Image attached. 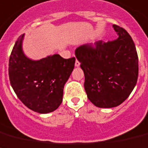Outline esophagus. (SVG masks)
Listing matches in <instances>:
<instances>
[{
	"mask_svg": "<svg viewBox=\"0 0 148 148\" xmlns=\"http://www.w3.org/2000/svg\"><path fill=\"white\" fill-rule=\"evenodd\" d=\"M75 66H76V67L79 66H80V62H79V61H78L77 60H75Z\"/></svg>",
	"mask_w": 148,
	"mask_h": 148,
	"instance_id": "esophagus-1",
	"label": "esophagus"
}]
</instances>
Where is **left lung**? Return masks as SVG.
<instances>
[{
	"label": "left lung",
	"instance_id": "8db88e82",
	"mask_svg": "<svg viewBox=\"0 0 148 148\" xmlns=\"http://www.w3.org/2000/svg\"><path fill=\"white\" fill-rule=\"evenodd\" d=\"M112 27L118 34L116 40L82 45L75 51L85 75L87 97L99 108L121 105L138 81V57L134 41L124 28Z\"/></svg>",
	"mask_w": 148,
	"mask_h": 148
}]
</instances>
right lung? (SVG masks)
I'll return each mask as SVG.
<instances>
[{"label": "right lung", "instance_id": "obj_1", "mask_svg": "<svg viewBox=\"0 0 148 148\" xmlns=\"http://www.w3.org/2000/svg\"><path fill=\"white\" fill-rule=\"evenodd\" d=\"M24 34L15 42L9 60L10 85L27 108L40 114L57 109L62 101L63 88L75 65V58L59 54L40 60L27 58L23 52Z\"/></svg>", "mask_w": 148, "mask_h": 148}]
</instances>
